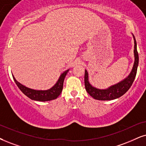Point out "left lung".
Returning <instances> with one entry per match:
<instances>
[{"instance_id": "8db88e82", "label": "left lung", "mask_w": 146, "mask_h": 146, "mask_svg": "<svg viewBox=\"0 0 146 146\" xmlns=\"http://www.w3.org/2000/svg\"><path fill=\"white\" fill-rule=\"evenodd\" d=\"M134 40V56L135 61L133 69L131 71L130 74L126 78L123 79L117 84L110 86L106 89H98L92 86L90 84L88 81V73L86 70H85V76H84V82L85 88L87 92L91 96L92 98L98 100H112L119 98V97L122 96L126 92L128 91L129 89L132 86L135 78L136 73L138 64H139V55L137 50V42H136L135 36L133 35Z\"/></svg>"}]
</instances>
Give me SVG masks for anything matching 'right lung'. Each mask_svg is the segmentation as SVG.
I'll use <instances>...</instances> for the list:
<instances>
[{
	"instance_id": "obj_1",
	"label": "right lung",
	"mask_w": 146,
	"mask_h": 146,
	"mask_svg": "<svg viewBox=\"0 0 146 146\" xmlns=\"http://www.w3.org/2000/svg\"><path fill=\"white\" fill-rule=\"evenodd\" d=\"M69 71V69H68L67 71L63 72L60 75L59 79H58V81H57L54 86L52 87L50 89L47 90H36L27 88V87L20 84L19 82H18L15 78L13 75V77L15 82L17 86H18V88L29 98L32 99L33 100L46 102V101H50L56 99L60 94L62 88H63L64 79L65 78Z\"/></svg>"
}]
</instances>
